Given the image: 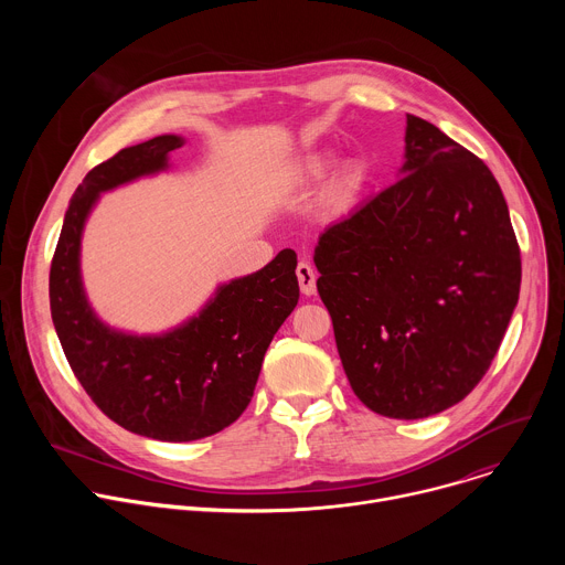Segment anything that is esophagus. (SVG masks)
I'll return each mask as SVG.
<instances>
[{
	"label": "esophagus",
	"mask_w": 565,
	"mask_h": 565,
	"mask_svg": "<svg viewBox=\"0 0 565 565\" xmlns=\"http://www.w3.org/2000/svg\"><path fill=\"white\" fill-rule=\"evenodd\" d=\"M297 281H299V288H301V292L303 295H315L317 292V284H315V270H312V266L310 264H306V262H299L297 264Z\"/></svg>",
	"instance_id": "obj_1"
}]
</instances>
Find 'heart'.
<instances>
[{"instance_id": "heart-1", "label": "heart", "mask_w": 565, "mask_h": 565, "mask_svg": "<svg viewBox=\"0 0 565 565\" xmlns=\"http://www.w3.org/2000/svg\"><path fill=\"white\" fill-rule=\"evenodd\" d=\"M327 166H329V156H315L312 160H308L306 172H310V174H319V172L324 170Z\"/></svg>"}]
</instances>
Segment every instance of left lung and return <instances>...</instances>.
<instances>
[{
	"label": "left lung",
	"mask_w": 565,
	"mask_h": 565,
	"mask_svg": "<svg viewBox=\"0 0 565 565\" xmlns=\"http://www.w3.org/2000/svg\"><path fill=\"white\" fill-rule=\"evenodd\" d=\"M405 177L319 236L317 292L355 395L440 414L488 373L521 288L503 192L478 156L407 114Z\"/></svg>",
	"instance_id": "left-lung-1"
}]
</instances>
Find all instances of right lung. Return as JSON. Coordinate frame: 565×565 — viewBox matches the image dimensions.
<instances>
[{"label": "right lung", "mask_w": 565, "mask_h": 565, "mask_svg": "<svg viewBox=\"0 0 565 565\" xmlns=\"http://www.w3.org/2000/svg\"><path fill=\"white\" fill-rule=\"evenodd\" d=\"M179 136L125 147L77 185L51 262V317L66 362L94 405L122 429L166 443L218 434L250 405L264 355L299 299L297 255L223 286L190 324L163 338L109 331L79 284L77 255L98 192L168 168Z\"/></svg>", "instance_id": "obj_1"}]
</instances>
